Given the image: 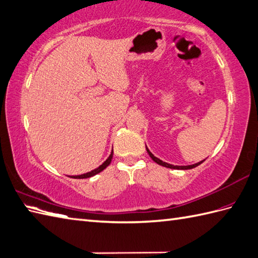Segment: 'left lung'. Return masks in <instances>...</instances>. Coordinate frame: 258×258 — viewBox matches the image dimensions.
<instances>
[{
	"label": "left lung",
	"mask_w": 258,
	"mask_h": 258,
	"mask_svg": "<svg viewBox=\"0 0 258 258\" xmlns=\"http://www.w3.org/2000/svg\"><path fill=\"white\" fill-rule=\"evenodd\" d=\"M146 149H147V152H148V154H149V156H150V158L153 160L154 162H157L158 164L162 165V167L169 168V169H176V170H188V169H193V168L198 167L199 164H201V163L204 161V160H202V161H200V162H198V163H194V164H191V165H173V164H170V163H167V162H163L162 160H160L159 158L154 157L153 154L150 152V150H149V149H148V147H147V146H146Z\"/></svg>",
	"instance_id": "obj_1"
}]
</instances>
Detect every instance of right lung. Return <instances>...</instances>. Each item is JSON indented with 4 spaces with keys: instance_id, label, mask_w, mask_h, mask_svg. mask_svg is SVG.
Returning <instances> with one entry per match:
<instances>
[{
    "instance_id": "obj_1",
    "label": "right lung",
    "mask_w": 258,
    "mask_h": 258,
    "mask_svg": "<svg viewBox=\"0 0 258 258\" xmlns=\"http://www.w3.org/2000/svg\"><path fill=\"white\" fill-rule=\"evenodd\" d=\"M112 154H113V150L111 151V153L109 154V157H108L107 159H106V161L102 163V164H100L98 168H96V169H94V170H91L90 172H87V173H84V174H79V175H70V177H74V179H87V177H91V176H94V175H96V174H98V173H100L101 171H104L108 165L110 164V162H111V159H112Z\"/></svg>"
}]
</instances>
